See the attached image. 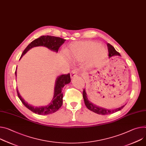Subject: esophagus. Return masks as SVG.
<instances>
[{
  "mask_svg": "<svg viewBox=\"0 0 146 146\" xmlns=\"http://www.w3.org/2000/svg\"><path fill=\"white\" fill-rule=\"evenodd\" d=\"M78 73V70L77 69H73L72 72H71V73H70V76H71V78H74L75 77L77 74Z\"/></svg>",
  "mask_w": 146,
  "mask_h": 146,
  "instance_id": "34e87169",
  "label": "esophagus"
}]
</instances>
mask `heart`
Listing matches in <instances>:
<instances>
[{"mask_svg": "<svg viewBox=\"0 0 146 146\" xmlns=\"http://www.w3.org/2000/svg\"><path fill=\"white\" fill-rule=\"evenodd\" d=\"M66 54L70 59L75 60H82L91 56V65L97 66L107 56L108 50L104 46H101L99 42L83 41L71 44Z\"/></svg>", "mask_w": 146, "mask_h": 146, "instance_id": "b5f03b06", "label": "heart"}]
</instances>
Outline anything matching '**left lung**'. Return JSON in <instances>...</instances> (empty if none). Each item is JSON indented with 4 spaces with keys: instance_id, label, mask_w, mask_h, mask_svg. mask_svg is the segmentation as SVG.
Segmentation results:
<instances>
[{
    "instance_id": "1",
    "label": "left lung",
    "mask_w": 146,
    "mask_h": 146,
    "mask_svg": "<svg viewBox=\"0 0 146 146\" xmlns=\"http://www.w3.org/2000/svg\"><path fill=\"white\" fill-rule=\"evenodd\" d=\"M107 46H108V52H109V56L110 58L112 56H116V55H119L121 56L120 54L118 52H117L115 48H113V46H112L110 44H107ZM83 97L84 98V103L85 105L87 107V108L90 110V111L94 112L96 113H98L99 115H109V114H111L113 113H115L117 111H119L121 110L123 107L124 106H122V107L115 109V110H107V109H105L103 108H101L100 107H97L96 105L93 104L92 103H91L90 101H89L88 100V98L87 97V94L86 92V90L85 89H83Z\"/></svg>"
}]
</instances>
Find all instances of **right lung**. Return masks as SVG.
Returning <instances> with one entry per match:
<instances>
[{
    "label": "right lung",
    "instance_id": "obj_1",
    "mask_svg": "<svg viewBox=\"0 0 146 146\" xmlns=\"http://www.w3.org/2000/svg\"><path fill=\"white\" fill-rule=\"evenodd\" d=\"M64 41H66L65 39L60 37L50 35L41 36L40 37L34 39L33 41H32L26 47V48L24 50L20 58L29 49L33 47L38 46H44L47 47L52 50L58 52L59 47L64 43ZM15 74L16 75V71L15 72ZM70 80V75L69 73L67 74H62L57 77L54 88L55 91L54 98H53L52 102L49 105L45 106V107H34L33 106L28 104V103L26 102L21 97L18 90L17 89V96L25 107H27L33 112L38 115L50 114L56 112L62 107L63 104V92H62V88L65 84L69 83Z\"/></svg>",
    "mask_w": 146,
    "mask_h": 146
}]
</instances>
